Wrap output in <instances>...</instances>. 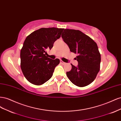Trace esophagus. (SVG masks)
Listing matches in <instances>:
<instances>
[{"instance_id":"34e87169","label":"esophagus","mask_w":121,"mask_h":121,"mask_svg":"<svg viewBox=\"0 0 121 121\" xmlns=\"http://www.w3.org/2000/svg\"><path fill=\"white\" fill-rule=\"evenodd\" d=\"M60 64H63V65H65V62H64L63 61H62L61 60H60Z\"/></svg>"}]
</instances>
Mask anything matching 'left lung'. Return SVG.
<instances>
[{"instance_id": "obj_1", "label": "left lung", "mask_w": 121, "mask_h": 121, "mask_svg": "<svg viewBox=\"0 0 121 121\" xmlns=\"http://www.w3.org/2000/svg\"><path fill=\"white\" fill-rule=\"evenodd\" d=\"M64 41L71 52L77 53L78 65H72L67 72L69 80L79 87H84L92 83L99 71L101 56L98 46L93 40L79 30L64 29L61 34Z\"/></svg>"}]
</instances>
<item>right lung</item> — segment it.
Instances as JSON below:
<instances>
[{
  "label": "right lung",
  "instance_id": "1",
  "mask_svg": "<svg viewBox=\"0 0 121 121\" xmlns=\"http://www.w3.org/2000/svg\"><path fill=\"white\" fill-rule=\"evenodd\" d=\"M64 30L54 27L42 28L32 32L26 38L20 53L21 68L29 82L40 85L52 77L60 60L48 57L46 56V50L52 48Z\"/></svg>",
  "mask_w": 121,
  "mask_h": 121
}]
</instances>
